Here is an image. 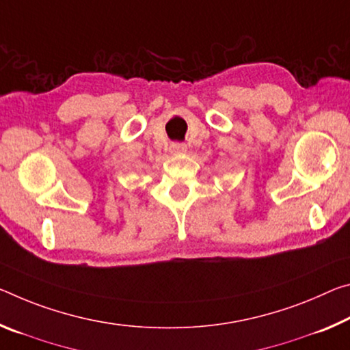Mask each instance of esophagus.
<instances>
[{"mask_svg":"<svg viewBox=\"0 0 350 350\" xmlns=\"http://www.w3.org/2000/svg\"><path fill=\"white\" fill-rule=\"evenodd\" d=\"M170 151L173 154H184L187 151V145L185 143H179V142H174L170 145Z\"/></svg>","mask_w":350,"mask_h":350,"instance_id":"34e87169","label":"esophagus"}]
</instances>
